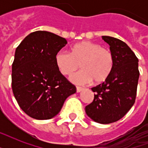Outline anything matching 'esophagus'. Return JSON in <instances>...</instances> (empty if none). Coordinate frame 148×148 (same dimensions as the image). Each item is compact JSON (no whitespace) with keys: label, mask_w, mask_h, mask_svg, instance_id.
Masks as SVG:
<instances>
[{"label":"esophagus","mask_w":148,"mask_h":148,"mask_svg":"<svg viewBox=\"0 0 148 148\" xmlns=\"http://www.w3.org/2000/svg\"><path fill=\"white\" fill-rule=\"evenodd\" d=\"M83 89H84V88H81V87H77V88H76L77 92V93L81 92V91H82V90H83Z\"/></svg>","instance_id":"esophagus-1"}]
</instances>
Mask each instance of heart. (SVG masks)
Listing matches in <instances>:
<instances>
[{
    "instance_id": "obj_1",
    "label": "heart",
    "mask_w": 148,
    "mask_h": 148,
    "mask_svg": "<svg viewBox=\"0 0 148 148\" xmlns=\"http://www.w3.org/2000/svg\"><path fill=\"white\" fill-rule=\"evenodd\" d=\"M81 71L71 74L69 80L76 84H85L94 81L96 84L103 83L112 72L114 60L110 50L91 41H82L73 45L71 53L58 51L55 64L64 75L71 74L79 67Z\"/></svg>"
}]
</instances>
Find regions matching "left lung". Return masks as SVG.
<instances>
[{"label": "left lung", "mask_w": 148, "mask_h": 148, "mask_svg": "<svg viewBox=\"0 0 148 148\" xmlns=\"http://www.w3.org/2000/svg\"><path fill=\"white\" fill-rule=\"evenodd\" d=\"M114 56V67L108 78L91 88L94 101L86 106V114L99 124H110L124 117L135 102L139 71L138 59L126 43L102 36Z\"/></svg>", "instance_id": "1"}]
</instances>
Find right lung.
Wrapping results in <instances>:
<instances>
[{"label":"right lung","mask_w":148,"mask_h":148,"mask_svg":"<svg viewBox=\"0 0 148 148\" xmlns=\"http://www.w3.org/2000/svg\"><path fill=\"white\" fill-rule=\"evenodd\" d=\"M66 39L48 31L27 36L16 48L12 64V90L20 108L37 120L53 118L65 100L76 92L58 71L55 55Z\"/></svg>","instance_id":"right-lung-1"}]
</instances>
